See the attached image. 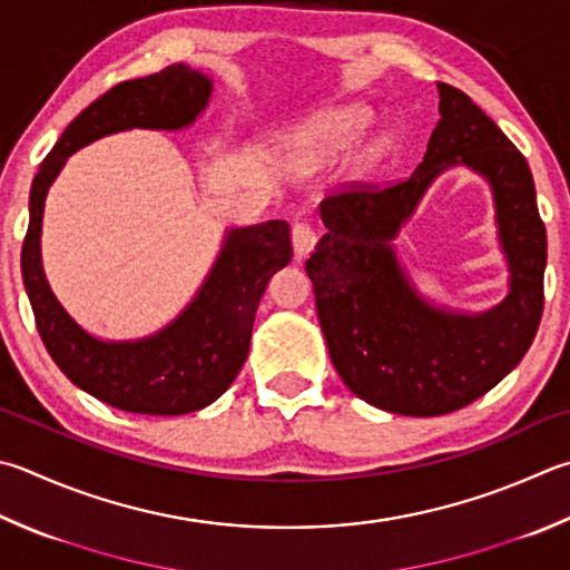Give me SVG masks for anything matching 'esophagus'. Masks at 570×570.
<instances>
[{
    "label": "esophagus",
    "instance_id": "esophagus-1",
    "mask_svg": "<svg viewBox=\"0 0 570 570\" xmlns=\"http://www.w3.org/2000/svg\"><path fill=\"white\" fill-rule=\"evenodd\" d=\"M316 229L312 224H306V222H296L294 226H292V246H294V254H296V258H304V256H308L314 252V246H316Z\"/></svg>",
    "mask_w": 570,
    "mask_h": 570
}]
</instances>
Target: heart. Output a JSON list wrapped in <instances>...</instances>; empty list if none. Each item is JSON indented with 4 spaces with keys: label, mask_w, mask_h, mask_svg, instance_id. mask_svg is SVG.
Returning <instances> with one entry per match:
<instances>
[{
    "label": "heart",
    "mask_w": 570,
    "mask_h": 570,
    "mask_svg": "<svg viewBox=\"0 0 570 570\" xmlns=\"http://www.w3.org/2000/svg\"><path fill=\"white\" fill-rule=\"evenodd\" d=\"M371 127V114L364 107H336L316 114L292 131L286 141V159L298 171H314L324 164L344 157L366 137ZM384 141L371 144L366 161L384 154Z\"/></svg>",
    "instance_id": "obj_1"
}]
</instances>
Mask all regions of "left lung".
Segmentation results:
<instances>
[{"label": "left lung", "mask_w": 570, "mask_h": 570, "mask_svg": "<svg viewBox=\"0 0 570 570\" xmlns=\"http://www.w3.org/2000/svg\"><path fill=\"white\" fill-rule=\"evenodd\" d=\"M439 111L411 177L358 181L321 202L326 234L306 258L338 376L358 399L401 416H441L491 391L519 366L543 314L546 226L529 161L461 89L439 81ZM456 163L492 184L512 272L510 296L473 317L423 303L390 246L430 181Z\"/></svg>", "instance_id": "left-lung-1"}]
</instances>
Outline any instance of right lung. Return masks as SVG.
I'll list each match as a JSON object with an SVG mask.
<instances>
[{
	"mask_svg": "<svg viewBox=\"0 0 570 570\" xmlns=\"http://www.w3.org/2000/svg\"><path fill=\"white\" fill-rule=\"evenodd\" d=\"M209 97L212 79L186 65L121 81L69 124L29 194L22 278L39 336L71 384L129 413L179 416L209 406L232 386L249 354L268 276L292 262L288 224L274 219L229 229L199 294L169 326L139 341H101L65 312L47 284L39 249L45 199L67 157L89 141L134 127H189Z\"/></svg>",
	"mask_w": 570,
	"mask_h": 570,
	"instance_id": "right-lung-1",
	"label": "right lung"
}]
</instances>
